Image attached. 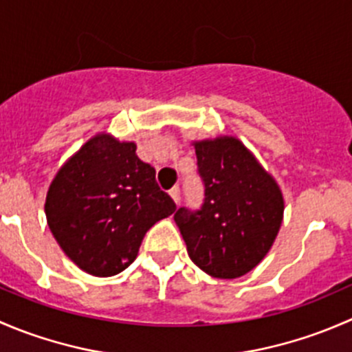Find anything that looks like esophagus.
I'll list each match as a JSON object with an SVG mask.
<instances>
[{
    "label": "esophagus",
    "instance_id": "esophagus-1",
    "mask_svg": "<svg viewBox=\"0 0 352 352\" xmlns=\"http://www.w3.org/2000/svg\"><path fill=\"white\" fill-rule=\"evenodd\" d=\"M170 197H172L173 199V201H175V204H179V202H180V189H179V187H172V189H170Z\"/></svg>",
    "mask_w": 352,
    "mask_h": 352
}]
</instances>
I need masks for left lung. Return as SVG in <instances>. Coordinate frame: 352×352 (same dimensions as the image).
Returning <instances> with one entry per match:
<instances>
[{
    "label": "left lung",
    "instance_id": "1",
    "mask_svg": "<svg viewBox=\"0 0 352 352\" xmlns=\"http://www.w3.org/2000/svg\"><path fill=\"white\" fill-rule=\"evenodd\" d=\"M204 202L177 209L189 257L212 278L235 279L265 257L278 236L285 199L276 180L243 143L219 136L194 143Z\"/></svg>",
    "mask_w": 352,
    "mask_h": 352
}]
</instances>
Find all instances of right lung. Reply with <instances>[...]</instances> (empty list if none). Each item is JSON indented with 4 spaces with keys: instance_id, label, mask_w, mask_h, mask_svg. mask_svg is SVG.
Returning a JSON list of instances; mask_svg holds the SVG:
<instances>
[{
    "instance_id": "add662e5",
    "label": "right lung",
    "mask_w": 352,
    "mask_h": 352,
    "mask_svg": "<svg viewBox=\"0 0 352 352\" xmlns=\"http://www.w3.org/2000/svg\"><path fill=\"white\" fill-rule=\"evenodd\" d=\"M173 211L175 202L158 187L153 166L138 158L136 144L104 133L59 168L45 197L56 242L98 278L133 264L148 230Z\"/></svg>"
}]
</instances>
